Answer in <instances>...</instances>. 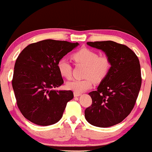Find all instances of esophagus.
Segmentation results:
<instances>
[{"label":"esophagus","mask_w":152,"mask_h":152,"mask_svg":"<svg viewBox=\"0 0 152 152\" xmlns=\"http://www.w3.org/2000/svg\"><path fill=\"white\" fill-rule=\"evenodd\" d=\"M74 95L75 97H78V96H81V94L80 93H77V92H74Z\"/></svg>","instance_id":"34e87169"}]
</instances>
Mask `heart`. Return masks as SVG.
<instances>
[{
	"instance_id": "obj_1",
	"label": "heart",
	"mask_w": 152,
	"mask_h": 152,
	"mask_svg": "<svg viewBox=\"0 0 152 152\" xmlns=\"http://www.w3.org/2000/svg\"><path fill=\"white\" fill-rule=\"evenodd\" d=\"M76 64L86 66L83 80H73L66 83V88L74 92L81 93L89 89L93 81L99 83L105 78L111 69V63L106 56H99L97 52L88 48H82L72 55ZM58 71L63 77L69 78L71 76V66L67 59L61 58L57 64Z\"/></svg>"
}]
</instances>
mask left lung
Segmentation results:
<instances>
[{"mask_svg": "<svg viewBox=\"0 0 152 152\" xmlns=\"http://www.w3.org/2000/svg\"><path fill=\"white\" fill-rule=\"evenodd\" d=\"M87 44L103 50L111 61V66L97 90L88 94L92 104L85 110V118L93 126H112L123 121L136 104L142 85L139 58L129 47L114 41Z\"/></svg>", "mask_w": 152, "mask_h": 152, "instance_id": "8db88e82", "label": "left lung"}]
</instances>
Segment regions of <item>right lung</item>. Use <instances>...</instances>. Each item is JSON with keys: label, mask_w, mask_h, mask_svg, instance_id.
I'll use <instances>...</instances> for the list:
<instances>
[{"label": "right lung", "mask_w": 152, "mask_h": 152, "mask_svg": "<svg viewBox=\"0 0 152 152\" xmlns=\"http://www.w3.org/2000/svg\"><path fill=\"white\" fill-rule=\"evenodd\" d=\"M78 46V43L47 39L31 43L19 54L12 86L17 106L28 120L48 126L61 118L74 94L53 89L64 83L57 64Z\"/></svg>", "instance_id": "1"}]
</instances>
